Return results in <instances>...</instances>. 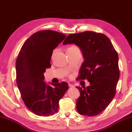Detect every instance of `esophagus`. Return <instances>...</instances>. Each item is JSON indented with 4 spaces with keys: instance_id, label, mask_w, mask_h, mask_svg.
I'll return each instance as SVG.
<instances>
[{
    "instance_id": "1",
    "label": "esophagus",
    "mask_w": 132,
    "mask_h": 132,
    "mask_svg": "<svg viewBox=\"0 0 132 132\" xmlns=\"http://www.w3.org/2000/svg\"><path fill=\"white\" fill-rule=\"evenodd\" d=\"M69 87H71V88L74 87V85H73L71 84H69Z\"/></svg>"
}]
</instances>
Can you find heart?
<instances>
[{"mask_svg":"<svg viewBox=\"0 0 132 132\" xmlns=\"http://www.w3.org/2000/svg\"><path fill=\"white\" fill-rule=\"evenodd\" d=\"M78 48L77 47H76V46H72V47H70L69 48H68V50H75V49H78Z\"/></svg>","mask_w":132,"mask_h":132,"instance_id":"b5f03b06","label":"heart"}]
</instances>
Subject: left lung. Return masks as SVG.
<instances>
[{"mask_svg": "<svg viewBox=\"0 0 132 132\" xmlns=\"http://www.w3.org/2000/svg\"><path fill=\"white\" fill-rule=\"evenodd\" d=\"M68 44L78 46L84 59L77 80L87 79L90 82L86 88L76 87L80 93L76 109L81 115L96 116L115 96L120 76L118 53L108 36L98 32L71 34L63 42Z\"/></svg>", "mask_w": 132, "mask_h": 132, "instance_id": "left-lung-1", "label": "left lung"}]
</instances>
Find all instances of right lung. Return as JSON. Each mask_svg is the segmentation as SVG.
<instances>
[{"mask_svg":"<svg viewBox=\"0 0 132 132\" xmlns=\"http://www.w3.org/2000/svg\"><path fill=\"white\" fill-rule=\"evenodd\" d=\"M52 30L36 32L24 43L16 60V81L24 105L36 115H53L59 101L68 90L67 82L48 85L44 73L51 67L53 51L66 38Z\"/></svg>","mask_w":132,"mask_h":132,"instance_id":"obj_1","label":"right lung"}]
</instances>
